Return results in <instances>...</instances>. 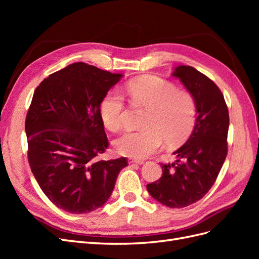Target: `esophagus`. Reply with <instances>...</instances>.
<instances>
[{"label": "esophagus", "mask_w": 259, "mask_h": 259, "mask_svg": "<svg viewBox=\"0 0 259 259\" xmlns=\"http://www.w3.org/2000/svg\"><path fill=\"white\" fill-rule=\"evenodd\" d=\"M128 163H130V164L136 163V164H139V165H142V164L144 163V161H142V160H135V159H130V160H128Z\"/></svg>", "instance_id": "34e87169"}]
</instances>
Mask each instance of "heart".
Returning a JSON list of instances; mask_svg holds the SVG:
<instances>
[{
  "instance_id": "heart-1",
  "label": "heart",
  "mask_w": 259,
  "mask_h": 259,
  "mask_svg": "<svg viewBox=\"0 0 259 259\" xmlns=\"http://www.w3.org/2000/svg\"><path fill=\"white\" fill-rule=\"evenodd\" d=\"M133 107L146 110L144 130L126 133L114 142L115 151L133 159H145L155 153L163 142L167 146L182 144L191 134L197 116L192 94L155 75L131 80L126 88ZM126 106L123 95L109 92L101 100L100 115L105 126L112 132L124 127Z\"/></svg>"
}]
</instances>
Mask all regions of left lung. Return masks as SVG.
Instances as JSON below:
<instances>
[{
    "label": "left lung",
    "instance_id": "8db88e82",
    "mask_svg": "<svg viewBox=\"0 0 259 259\" xmlns=\"http://www.w3.org/2000/svg\"><path fill=\"white\" fill-rule=\"evenodd\" d=\"M173 76L192 94L198 117L190 137L174 152L177 160L162 163L161 178L147 190L161 204L182 208L204 197L222 169L228 152L229 112L222 91L197 69L178 66Z\"/></svg>",
    "mask_w": 259,
    "mask_h": 259
}]
</instances>
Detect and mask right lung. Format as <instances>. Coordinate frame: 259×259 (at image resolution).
<instances>
[{
    "label": "right lung",
    "instance_id": "1",
    "mask_svg": "<svg viewBox=\"0 0 259 259\" xmlns=\"http://www.w3.org/2000/svg\"><path fill=\"white\" fill-rule=\"evenodd\" d=\"M121 77L75 62L50 74L34 91L25 124L29 165L46 197L69 213L103 206L127 166L126 158L96 161L109 146L101 100Z\"/></svg>",
    "mask_w": 259,
    "mask_h": 259
}]
</instances>
